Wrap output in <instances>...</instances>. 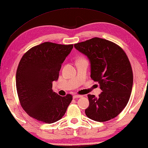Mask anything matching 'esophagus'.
<instances>
[{"label": "esophagus", "mask_w": 148, "mask_h": 148, "mask_svg": "<svg viewBox=\"0 0 148 148\" xmlns=\"http://www.w3.org/2000/svg\"><path fill=\"white\" fill-rule=\"evenodd\" d=\"M82 96L81 95H77V94H75V95H73V98H81Z\"/></svg>", "instance_id": "34e87169"}]
</instances>
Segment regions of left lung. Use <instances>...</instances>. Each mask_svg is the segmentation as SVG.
Instances as JSON below:
<instances>
[{
	"instance_id": "obj_1",
	"label": "left lung",
	"mask_w": 148,
	"mask_h": 148,
	"mask_svg": "<svg viewBox=\"0 0 148 148\" xmlns=\"http://www.w3.org/2000/svg\"><path fill=\"white\" fill-rule=\"evenodd\" d=\"M74 47L88 58L91 79L98 82L102 90L98 98L88 94L86 116L98 122L117 117L129 102L132 88V69L126 53L115 43L98 37Z\"/></svg>"
}]
</instances>
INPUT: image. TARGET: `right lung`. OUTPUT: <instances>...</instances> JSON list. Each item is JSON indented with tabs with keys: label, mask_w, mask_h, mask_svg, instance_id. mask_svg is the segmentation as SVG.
<instances>
[{
	"label": "right lung",
	"mask_w": 148,
	"mask_h": 148,
	"mask_svg": "<svg viewBox=\"0 0 148 148\" xmlns=\"http://www.w3.org/2000/svg\"><path fill=\"white\" fill-rule=\"evenodd\" d=\"M73 47L45 42L30 48L21 58L16 71V89L21 107L30 117L50 124L66 112L73 96L55 93L52 82L58 80L62 64Z\"/></svg>",
	"instance_id": "right-lung-1"
}]
</instances>
